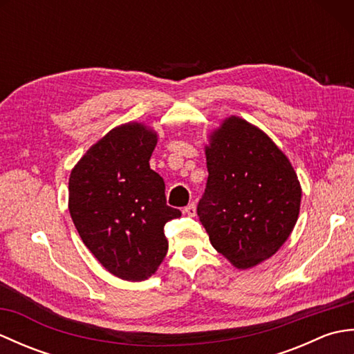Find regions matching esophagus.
Masks as SVG:
<instances>
[{
    "label": "esophagus",
    "instance_id": "1",
    "mask_svg": "<svg viewBox=\"0 0 354 354\" xmlns=\"http://www.w3.org/2000/svg\"><path fill=\"white\" fill-rule=\"evenodd\" d=\"M184 213L185 214H189V216H196V204H194V202H193V204H190V205H187L185 208H184Z\"/></svg>",
    "mask_w": 354,
    "mask_h": 354
}]
</instances>
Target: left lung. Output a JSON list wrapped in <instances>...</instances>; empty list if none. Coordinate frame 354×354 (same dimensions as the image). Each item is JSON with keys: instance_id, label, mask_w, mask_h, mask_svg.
Returning a JSON list of instances; mask_svg holds the SVG:
<instances>
[{"instance_id": "left-lung-1", "label": "left lung", "mask_w": 354, "mask_h": 354, "mask_svg": "<svg viewBox=\"0 0 354 354\" xmlns=\"http://www.w3.org/2000/svg\"><path fill=\"white\" fill-rule=\"evenodd\" d=\"M205 158L199 221L217 252L237 269H251L272 257L295 227L297 173L268 133L237 115L209 132Z\"/></svg>"}]
</instances>
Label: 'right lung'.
<instances>
[{
  "label": "right lung",
  "mask_w": 354,
  "mask_h": 354,
  "mask_svg": "<svg viewBox=\"0 0 354 354\" xmlns=\"http://www.w3.org/2000/svg\"><path fill=\"white\" fill-rule=\"evenodd\" d=\"M152 127L129 122L111 129L74 165L68 209L82 242L122 280L142 281L169 250L164 225L181 216L165 204L164 179L150 169Z\"/></svg>",
  "instance_id": "add662e5"
}]
</instances>
